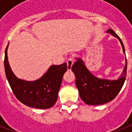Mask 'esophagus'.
<instances>
[{
	"mask_svg": "<svg viewBox=\"0 0 132 132\" xmlns=\"http://www.w3.org/2000/svg\"><path fill=\"white\" fill-rule=\"evenodd\" d=\"M67 69H68V70H71V66H72V65H73V59H71V58L68 59V60L67 61Z\"/></svg>",
	"mask_w": 132,
	"mask_h": 132,
	"instance_id": "obj_1",
	"label": "esophagus"
}]
</instances>
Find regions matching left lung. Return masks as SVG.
Returning a JSON list of instances; mask_svg holds the SVG:
<instances>
[{
	"instance_id": "left-lung-1",
	"label": "left lung",
	"mask_w": 132,
	"mask_h": 132,
	"mask_svg": "<svg viewBox=\"0 0 132 132\" xmlns=\"http://www.w3.org/2000/svg\"><path fill=\"white\" fill-rule=\"evenodd\" d=\"M107 33L111 34L119 40L123 52L125 54L122 40L114 30L109 29ZM76 60L71 67V70L76 76V85L80 98L86 104L92 105H103L115 98L123 86L126 78L127 59H125V65L122 75L118 80H114L98 78L89 71L81 59H76Z\"/></svg>"
}]
</instances>
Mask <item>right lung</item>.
I'll return each mask as SVG.
<instances>
[{"instance_id": "1", "label": "right lung", "mask_w": 132, "mask_h": 132, "mask_svg": "<svg viewBox=\"0 0 132 132\" xmlns=\"http://www.w3.org/2000/svg\"><path fill=\"white\" fill-rule=\"evenodd\" d=\"M8 45L5 52V71L16 98L31 108L37 109L52 108L58 98L63 76L67 69V63L52 65L40 78L34 81L21 80L14 75L10 68L7 59Z\"/></svg>"}]
</instances>
